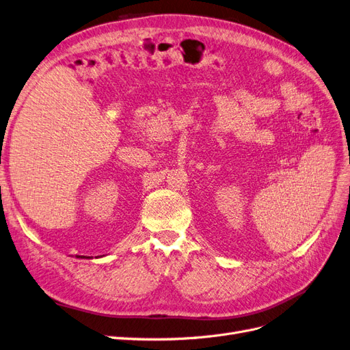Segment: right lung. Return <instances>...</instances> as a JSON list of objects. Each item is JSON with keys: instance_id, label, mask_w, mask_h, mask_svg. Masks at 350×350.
I'll return each mask as SVG.
<instances>
[{"instance_id": "add662e5", "label": "right lung", "mask_w": 350, "mask_h": 350, "mask_svg": "<svg viewBox=\"0 0 350 350\" xmlns=\"http://www.w3.org/2000/svg\"><path fill=\"white\" fill-rule=\"evenodd\" d=\"M76 258H85V256H82V255H81V256H79V255H76Z\"/></svg>"}]
</instances>
